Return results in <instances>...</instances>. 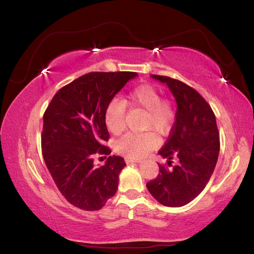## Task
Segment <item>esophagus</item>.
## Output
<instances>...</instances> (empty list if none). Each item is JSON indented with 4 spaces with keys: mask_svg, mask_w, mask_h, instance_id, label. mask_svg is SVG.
Here are the masks:
<instances>
[{
    "mask_svg": "<svg viewBox=\"0 0 254 254\" xmlns=\"http://www.w3.org/2000/svg\"><path fill=\"white\" fill-rule=\"evenodd\" d=\"M125 162L127 164H130V163H139L138 161H135V159H130V158H125Z\"/></svg>",
    "mask_w": 254,
    "mask_h": 254,
    "instance_id": "obj_1",
    "label": "esophagus"
}]
</instances>
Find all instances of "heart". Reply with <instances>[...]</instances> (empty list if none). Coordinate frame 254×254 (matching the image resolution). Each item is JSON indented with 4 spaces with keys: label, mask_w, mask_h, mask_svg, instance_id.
Here are the masks:
<instances>
[{
    "label": "heart",
    "mask_w": 254,
    "mask_h": 254,
    "mask_svg": "<svg viewBox=\"0 0 254 254\" xmlns=\"http://www.w3.org/2000/svg\"><path fill=\"white\" fill-rule=\"evenodd\" d=\"M128 104L146 110L144 128L155 129L165 135L172 129L175 122V109L168 100L162 99L156 88L150 84H140L128 95ZM126 104L119 98H113L105 109V124L108 130L118 135L125 129ZM158 138L154 131H130L115 143L116 152L127 158L138 159L156 148Z\"/></svg>",
    "instance_id": "obj_1"
}]
</instances>
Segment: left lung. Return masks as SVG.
I'll list each match as a JSON object with an SVG mask.
<instances>
[{
	"mask_svg": "<svg viewBox=\"0 0 254 254\" xmlns=\"http://www.w3.org/2000/svg\"><path fill=\"white\" fill-rule=\"evenodd\" d=\"M165 83L177 105L170 137L158 154L167 158L171 170L159 164V174L146 186L153 197L170 207L189 204L205 188L214 172L220 152L215 115L199 93L180 80L152 74Z\"/></svg>",
	"mask_w": 254,
	"mask_h": 254,
	"instance_id": "obj_1",
	"label": "left lung"
}]
</instances>
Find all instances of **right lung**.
<instances>
[{
  "label": "right lung",
  "mask_w": 254,
  "mask_h": 254,
  "mask_svg": "<svg viewBox=\"0 0 254 254\" xmlns=\"http://www.w3.org/2000/svg\"><path fill=\"white\" fill-rule=\"evenodd\" d=\"M136 72H90L62 87L43 115L41 146L44 163L64 198L73 206L97 211L117 192L124 158L109 156L93 165V155H109L104 146L108 102Z\"/></svg>",
  "instance_id": "obj_1"
}]
</instances>
